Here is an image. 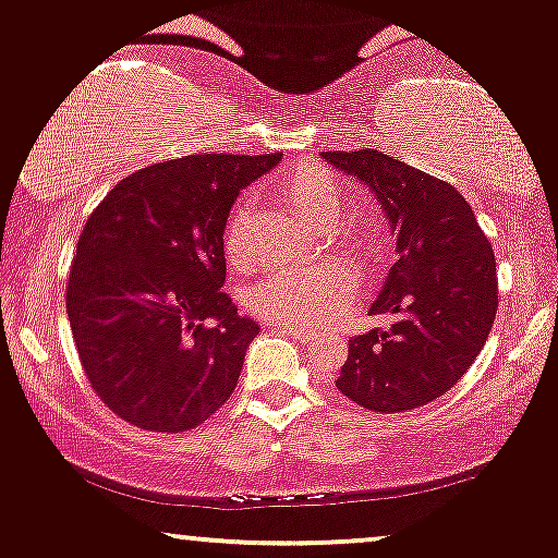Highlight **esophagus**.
I'll return each mask as SVG.
<instances>
[{
	"instance_id": "esophagus-1",
	"label": "esophagus",
	"mask_w": 558,
	"mask_h": 558,
	"mask_svg": "<svg viewBox=\"0 0 558 558\" xmlns=\"http://www.w3.org/2000/svg\"><path fill=\"white\" fill-rule=\"evenodd\" d=\"M272 327H278L280 332H286V335H291V338H296L299 343H308V340L314 338L312 332L304 330V327H299V325H272Z\"/></svg>"
}]
</instances>
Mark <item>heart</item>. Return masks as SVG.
<instances>
[{
  "label": "heart",
  "mask_w": 558,
  "mask_h": 558,
  "mask_svg": "<svg viewBox=\"0 0 558 558\" xmlns=\"http://www.w3.org/2000/svg\"><path fill=\"white\" fill-rule=\"evenodd\" d=\"M272 190L312 228L330 231L338 244L355 257L372 259L381 250V233L374 223L353 220L338 223L345 213V194L338 177L314 160H299L286 166L272 179ZM250 226L252 203L239 197L231 205L223 223V252L231 265L250 262ZM353 275L340 262H319L312 267H283L267 275L246 293V304L265 319L288 322V325H319L338 317L351 304Z\"/></svg>",
  "instance_id": "b5f03b06"
}]
</instances>
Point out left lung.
<instances>
[{
  "mask_svg": "<svg viewBox=\"0 0 558 558\" xmlns=\"http://www.w3.org/2000/svg\"><path fill=\"white\" fill-rule=\"evenodd\" d=\"M335 169L377 194L398 233V262L372 314L392 325L348 340L335 387L374 413H402L449 392L486 345L499 306L492 241L468 199L381 150H327Z\"/></svg>",
  "mask_w": 558,
  "mask_h": 558,
  "instance_id": "obj_1",
  "label": "left lung"
}]
</instances>
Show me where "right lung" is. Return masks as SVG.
<instances>
[{
	"instance_id": "obj_1",
	"label": "right lung",
	"mask_w": 558,
	"mask_h": 558,
	"mask_svg": "<svg viewBox=\"0 0 558 558\" xmlns=\"http://www.w3.org/2000/svg\"><path fill=\"white\" fill-rule=\"evenodd\" d=\"M280 153H205L147 166L90 213L66 280V317L93 392L126 424L181 434L236 389L259 325L226 283L223 223Z\"/></svg>"
}]
</instances>
